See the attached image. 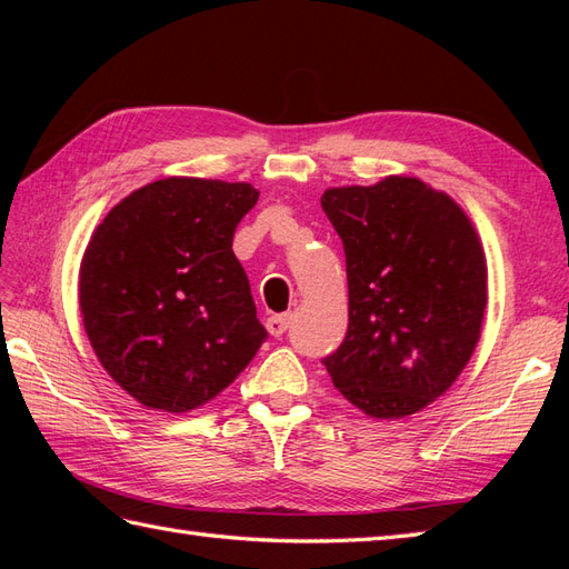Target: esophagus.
<instances>
[{"instance_id": "obj_1", "label": "esophagus", "mask_w": 569, "mask_h": 569, "mask_svg": "<svg viewBox=\"0 0 569 569\" xmlns=\"http://www.w3.org/2000/svg\"><path fill=\"white\" fill-rule=\"evenodd\" d=\"M288 325H291V316L283 312V316H271L266 320V330H269L273 337H281L288 330Z\"/></svg>"}]
</instances>
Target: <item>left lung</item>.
<instances>
[{
  "label": "left lung",
  "instance_id": "obj_1",
  "mask_svg": "<svg viewBox=\"0 0 569 569\" xmlns=\"http://www.w3.org/2000/svg\"><path fill=\"white\" fill-rule=\"evenodd\" d=\"M347 259L349 325L322 359L371 418L416 413L450 389L479 342L487 259L459 204L418 178L322 192Z\"/></svg>",
  "mask_w": 569,
  "mask_h": 569
}]
</instances>
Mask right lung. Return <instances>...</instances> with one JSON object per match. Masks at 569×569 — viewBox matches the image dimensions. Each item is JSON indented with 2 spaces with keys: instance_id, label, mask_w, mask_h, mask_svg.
<instances>
[{
  "instance_id": "obj_1",
  "label": "right lung",
  "mask_w": 569,
  "mask_h": 569,
  "mask_svg": "<svg viewBox=\"0 0 569 569\" xmlns=\"http://www.w3.org/2000/svg\"><path fill=\"white\" fill-rule=\"evenodd\" d=\"M257 200L249 183L173 176L131 192L94 229L80 263L82 325L141 406H204L269 337L232 251Z\"/></svg>"
}]
</instances>
